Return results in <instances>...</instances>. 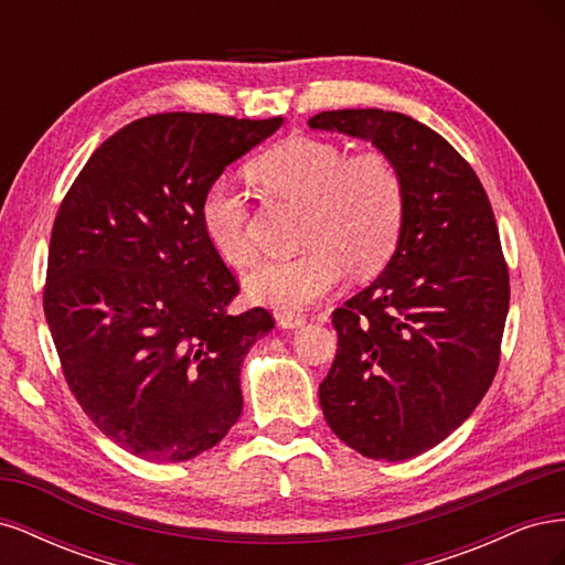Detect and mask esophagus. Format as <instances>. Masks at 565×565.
<instances>
[{
    "mask_svg": "<svg viewBox=\"0 0 565 565\" xmlns=\"http://www.w3.org/2000/svg\"><path fill=\"white\" fill-rule=\"evenodd\" d=\"M278 324L285 330H297V328H301V324H306V316L299 311H280Z\"/></svg>",
    "mask_w": 565,
    "mask_h": 565,
    "instance_id": "obj_1",
    "label": "esophagus"
}]
</instances>
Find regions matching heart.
Returning <instances> with one entry per match:
<instances>
[{"label": "heart", "mask_w": 565, "mask_h": 565, "mask_svg": "<svg viewBox=\"0 0 565 565\" xmlns=\"http://www.w3.org/2000/svg\"><path fill=\"white\" fill-rule=\"evenodd\" d=\"M252 181L273 198L306 207L303 256L268 262L249 273L247 297L280 311L316 303L358 273L384 266L398 245L405 218V183L384 150H347L318 139H287L249 167ZM200 224L226 264L254 262L243 198L224 181L212 183L200 202Z\"/></svg>", "instance_id": "obj_1"}]
</instances>
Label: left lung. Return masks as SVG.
<instances>
[{
  "mask_svg": "<svg viewBox=\"0 0 565 565\" xmlns=\"http://www.w3.org/2000/svg\"><path fill=\"white\" fill-rule=\"evenodd\" d=\"M309 127L370 141L405 183L391 262L332 313L322 415L370 459L417 457L473 413L500 365L509 270L490 200L471 164L403 113L324 110Z\"/></svg>",
  "mask_w": 565,
  "mask_h": 565,
  "instance_id": "1",
  "label": "left lung"
}]
</instances>
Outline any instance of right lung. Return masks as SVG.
<instances>
[{"label":"right lung","instance_id":"1","mask_svg":"<svg viewBox=\"0 0 565 565\" xmlns=\"http://www.w3.org/2000/svg\"><path fill=\"white\" fill-rule=\"evenodd\" d=\"M280 125L141 117L96 148L61 202L44 316L73 396L136 457L193 459L243 413L241 365L276 320L226 311L241 287L202 231L200 202Z\"/></svg>","mask_w":565,"mask_h":565}]
</instances>
